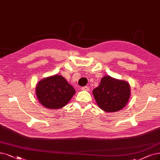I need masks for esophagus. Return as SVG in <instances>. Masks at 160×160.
<instances>
[{
	"label": "esophagus",
	"instance_id": "obj_1",
	"mask_svg": "<svg viewBox=\"0 0 160 160\" xmlns=\"http://www.w3.org/2000/svg\"><path fill=\"white\" fill-rule=\"evenodd\" d=\"M81 90L82 91H88L89 88L88 87H81Z\"/></svg>",
	"mask_w": 160,
	"mask_h": 160
}]
</instances>
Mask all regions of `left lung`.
<instances>
[{"instance_id": "obj_1", "label": "left lung", "mask_w": 160, "mask_h": 160, "mask_svg": "<svg viewBox=\"0 0 160 160\" xmlns=\"http://www.w3.org/2000/svg\"><path fill=\"white\" fill-rule=\"evenodd\" d=\"M92 94L98 107L106 112H116L126 106L131 96V87L126 81L106 75Z\"/></svg>"}]
</instances>
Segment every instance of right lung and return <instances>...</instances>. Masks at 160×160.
Wrapping results in <instances>:
<instances>
[{"label":"right lung","mask_w":160,"mask_h":160,"mask_svg":"<svg viewBox=\"0 0 160 160\" xmlns=\"http://www.w3.org/2000/svg\"><path fill=\"white\" fill-rule=\"evenodd\" d=\"M35 92L42 106L56 110L64 107L73 97L75 91L63 77L56 74L38 82Z\"/></svg>","instance_id":"right-lung-1"}]
</instances>
